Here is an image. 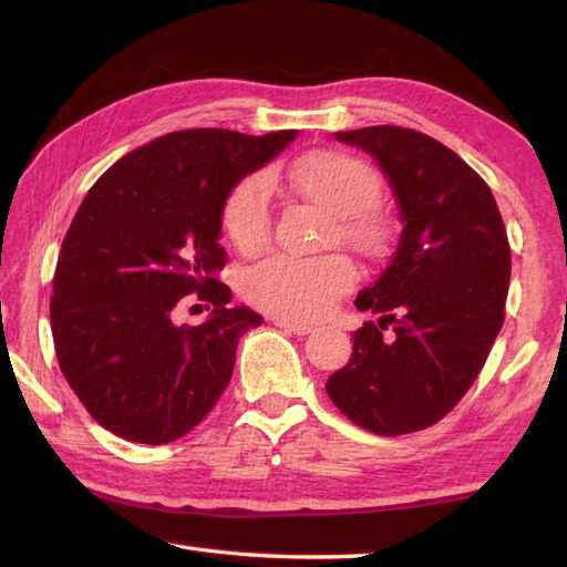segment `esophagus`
Instances as JSON below:
<instances>
[{"mask_svg": "<svg viewBox=\"0 0 567 567\" xmlns=\"http://www.w3.org/2000/svg\"><path fill=\"white\" fill-rule=\"evenodd\" d=\"M275 327L287 331V333H295V336H309V333H315V327H307V323H297V321H285V319H277Z\"/></svg>", "mask_w": 567, "mask_h": 567, "instance_id": "esophagus-1", "label": "esophagus"}]
</instances>
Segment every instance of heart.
I'll list each match as a JSON object with an SVG mask.
<instances>
[{
    "mask_svg": "<svg viewBox=\"0 0 567 567\" xmlns=\"http://www.w3.org/2000/svg\"><path fill=\"white\" fill-rule=\"evenodd\" d=\"M290 177L307 199L336 214L333 236L343 244L368 256H378L388 246L390 226L375 209L382 179L370 163L343 151H315L295 163ZM224 226L240 250H256L268 240L272 226L268 175H250L231 189ZM355 280V265L343 252L315 258L275 252L246 270L244 292L275 317L311 321L329 315Z\"/></svg>",
    "mask_w": 567,
    "mask_h": 567,
    "instance_id": "obj_1",
    "label": "heart"
}]
</instances>
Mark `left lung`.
<instances>
[{"label":"left lung","mask_w":567,"mask_h":567,"mask_svg":"<svg viewBox=\"0 0 567 567\" xmlns=\"http://www.w3.org/2000/svg\"><path fill=\"white\" fill-rule=\"evenodd\" d=\"M336 138L378 161L404 226L392 262L355 297L380 321L353 333L327 392L360 429L402 436L441 421L483 370L509 292L507 228L485 179L436 138L402 126Z\"/></svg>","instance_id":"1"}]
</instances>
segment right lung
<instances>
[{
    "label": "right lung",
    "mask_w": 567,
    "mask_h": 567,
    "mask_svg": "<svg viewBox=\"0 0 567 567\" xmlns=\"http://www.w3.org/2000/svg\"><path fill=\"white\" fill-rule=\"evenodd\" d=\"M295 136L173 131L126 153L82 199L55 265L51 329L72 392L114 436L171 443L219 402L238 339L262 323L226 307L231 290L216 280L224 204ZM192 298L213 317L177 328L172 315Z\"/></svg>",
    "instance_id": "add662e5"
}]
</instances>
